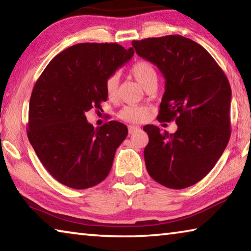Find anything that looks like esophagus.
Here are the masks:
<instances>
[{
  "label": "esophagus",
  "mask_w": 251,
  "mask_h": 251,
  "mask_svg": "<svg viewBox=\"0 0 251 251\" xmlns=\"http://www.w3.org/2000/svg\"><path fill=\"white\" fill-rule=\"evenodd\" d=\"M139 129H141V127H139V126H134V125H129V126H128V131H129V134L136 133V131H138Z\"/></svg>",
  "instance_id": "1"
}]
</instances>
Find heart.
<instances>
[{
    "label": "heart",
    "mask_w": 251,
    "mask_h": 251,
    "mask_svg": "<svg viewBox=\"0 0 251 251\" xmlns=\"http://www.w3.org/2000/svg\"><path fill=\"white\" fill-rule=\"evenodd\" d=\"M130 73L134 76L135 79L145 88H148L152 84L157 85V71L155 66L148 61H137L131 66ZM118 88V75L113 74L106 79L105 90L106 94L109 99H114L117 94ZM148 109L144 106H125L121 109L120 116L121 120H124L129 123H139L145 120L147 117Z\"/></svg>",
    "instance_id": "1"
}]
</instances>
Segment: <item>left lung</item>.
<instances>
[{
  "label": "left lung",
  "mask_w": 251,
  "mask_h": 251,
  "mask_svg": "<svg viewBox=\"0 0 251 251\" xmlns=\"http://www.w3.org/2000/svg\"><path fill=\"white\" fill-rule=\"evenodd\" d=\"M138 56L165 77L158 121L175 120L176 133L144 126L150 142L144 150L152 179L173 189L201 180L223 155L230 137L231 88L207 50L180 35L133 41Z\"/></svg>",
  "instance_id": "1"
}]
</instances>
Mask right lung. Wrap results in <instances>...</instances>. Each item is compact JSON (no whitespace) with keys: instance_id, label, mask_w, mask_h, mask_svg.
Masks as SVG:
<instances>
[{"instance_id":"1","label":"right lung","mask_w":251,"mask_h":251,"mask_svg":"<svg viewBox=\"0 0 251 251\" xmlns=\"http://www.w3.org/2000/svg\"><path fill=\"white\" fill-rule=\"evenodd\" d=\"M117 43H80L57 54L34 85L28 108V141L55 179L74 189L103 181L115 151L128 134L112 121L95 129L85 113L107 100L105 84L133 57Z\"/></svg>"}]
</instances>
